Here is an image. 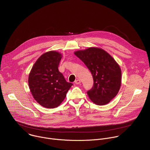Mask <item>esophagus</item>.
<instances>
[{"instance_id":"1","label":"esophagus","mask_w":150,"mask_h":150,"mask_svg":"<svg viewBox=\"0 0 150 150\" xmlns=\"http://www.w3.org/2000/svg\"><path fill=\"white\" fill-rule=\"evenodd\" d=\"M75 83L76 84H79V83H81V81H80L79 79H77L76 80H75Z\"/></svg>"}]
</instances>
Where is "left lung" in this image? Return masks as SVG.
<instances>
[{
	"label": "left lung",
	"instance_id": "left-lung-1",
	"mask_svg": "<svg viewBox=\"0 0 150 150\" xmlns=\"http://www.w3.org/2000/svg\"><path fill=\"white\" fill-rule=\"evenodd\" d=\"M74 54L93 75L94 85L87 92L90 100L99 105L109 103L120 88L122 72L118 63L110 54L98 47L78 50Z\"/></svg>",
	"mask_w": 150,
	"mask_h": 150
}]
</instances>
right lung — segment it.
I'll return each mask as SVG.
<instances>
[{"mask_svg":"<svg viewBox=\"0 0 150 150\" xmlns=\"http://www.w3.org/2000/svg\"><path fill=\"white\" fill-rule=\"evenodd\" d=\"M62 54L54 50L42 54L28 76V85L35 100L45 108L58 107L72 85L66 81L58 67Z\"/></svg>","mask_w":150,"mask_h":150,"instance_id":"obj_1","label":"right lung"}]
</instances>
